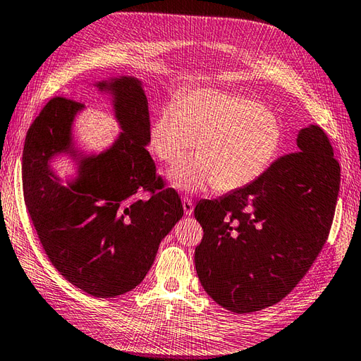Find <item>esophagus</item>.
Instances as JSON below:
<instances>
[{
    "label": "esophagus",
    "mask_w": 361,
    "mask_h": 361,
    "mask_svg": "<svg viewBox=\"0 0 361 361\" xmlns=\"http://www.w3.org/2000/svg\"><path fill=\"white\" fill-rule=\"evenodd\" d=\"M182 207H183V213L185 216H191L192 214V200L190 197H182Z\"/></svg>",
    "instance_id": "esophagus-1"
}]
</instances>
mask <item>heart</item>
Wrapping results in <instances>:
<instances>
[{
	"instance_id": "1",
	"label": "heart",
	"mask_w": 361,
	"mask_h": 361,
	"mask_svg": "<svg viewBox=\"0 0 361 361\" xmlns=\"http://www.w3.org/2000/svg\"><path fill=\"white\" fill-rule=\"evenodd\" d=\"M276 113L247 96L195 90L157 111L148 142L165 164L196 150L197 156L171 169V185L197 192L214 185L231 191L248 185L268 170L282 145Z\"/></svg>"
}]
</instances>
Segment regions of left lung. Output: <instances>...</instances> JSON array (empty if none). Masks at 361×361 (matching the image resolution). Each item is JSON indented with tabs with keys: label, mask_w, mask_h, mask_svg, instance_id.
Instances as JSON below:
<instances>
[{
	"label": "left lung",
	"mask_w": 361,
	"mask_h": 361,
	"mask_svg": "<svg viewBox=\"0 0 361 361\" xmlns=\"http://www.w3.org/2000/svg\"><path fill=\"white\" fill-rule=\"evenodd\" d=\"M295 150L248 185L195 208L204 230L195 251L197 276L228 311L248 314L282 300L328 240L340 165L317 126L300 130Z\"/></svg>",
	"instance_id": "left-lung-1"
}]
</instances>
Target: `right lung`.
Listing matches in <instances>:
<instances>
[{
  "label": "right lung",
  "instance_id": "1",
  "mask_svg": "<svg viewBox=\"0 0 361 361\" xmlns=\"http://www.w3.org/2000/svg\"><path fill=\"white\" fill-rule=\"evenodd\" d=\"M113 94L122 133L107 152L82 156L72 144L81 102L56 96L30 126L23 153L24 202L39 242L59 274L84 293L107 298L136 288L159 243L183 216L147 152L150 114L140 81L131 76L96 84ZM68 152L78 178L61 186L51 155Z\"/></svg>",
  "mask_w": 361,
  "mask_h": 361
}]
</instances>
